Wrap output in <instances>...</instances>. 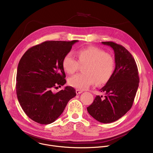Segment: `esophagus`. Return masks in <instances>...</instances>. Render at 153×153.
Segmentation results:
<instances>
[{"label": "esophagus", "instance_id": "34e87169", "mask_svg": "<svg viewBox=\"0 0 153 153\" xmlns=\"http://www.w3.org/2000/svg\"><path fill=\"white\" fill-rule=\"evenodd\" d=\"M82 92H83V91H82V90H76V93L77 94H79L82 93Z\"/></svg>", "mask_w": 153, "mask_h": 153}]
</instances>
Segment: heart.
<instances>
[{
  "instance_id": "heart-1",
  "label": "heart",
  "mask_w": 153,
  "mask_h": 153,
  "mask_svg": "<svg viewBox=\"0 0 153 153\" xmlns=\"http://www.w3.org/2000/svg\"><path fill=\"white\" fill-rule=\"evenodd\" d=\"M79 61L73 52L65 55L62 60V67L69 74H74L79 67V63L86 64L84 73H79L68 79V83L74 88L84 90L95 84L107 82L112 76L116 67L114 57L103 50L89 47L77 51Z\"/></svg>"
}]
</instances>
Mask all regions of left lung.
<instances>
[{"label":"left lung","instance_id":"left-lung-1","mask_svg":"<svg viewBox=\"0 0 153 153\" xmlns=\"http://www.w3.org/2000/svg\"><path fill=\"white\" fill-rule=\"evenodd\" d=\"M102 43L113 49L116 67L111 78L100 90L105 97L96 96L87 111L96 120L108 123L121 118L131 108L139 77L136 61L125 47L113 42Z\"/></svg>","mask_w":153,"mask_h":153}]
</instances>
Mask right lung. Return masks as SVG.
<instances>
[{
	"label": "right lung",
	"mask_w": 153,
	"mask_h": 153,
	"mask_svg": "<svg viewBox=\"0 0 153 153\" xmlns=\"http://www.w3.org/2000/svg\"><path fill=\"white\" fill-rule=\"evenodd\" d=\"M78 40L45 41L28 49L18 64L16 93L25 114L43 125L54 122L76 96L71 86L53 93L66 83L62 60Z\"/></svg>",
	"instance_id": "add662e5"
}]
</instances>
